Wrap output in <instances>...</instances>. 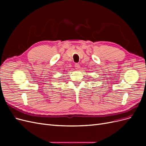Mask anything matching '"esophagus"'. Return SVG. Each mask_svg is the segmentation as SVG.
Wrapping results in <instances>:
<instances>
[{
    "instance_id": "34e87169",
    "label": "esophagus",
    "mask_w": 146,
    "mask_h": 146,
    "mask_svg": "<svg viewBox=\"0 0 146 146\" xmlns=\"http://www.w3.org/2000/svg\"><path fill=\"white\" fill-rule=\"evenodd\" d=\"M75 68H76V69L78 70L79 69H80V65H79L78 64H75Z\"/></svg>"
}]
</instances>
